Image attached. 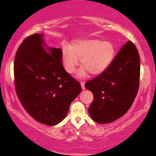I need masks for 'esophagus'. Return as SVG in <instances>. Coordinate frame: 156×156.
<instances>
[{"mask_svg":"<svg viewBox=\"0 0 156 156\" xmlns=\"http://www.w3.org/2000/svg\"><path fill=\"white\" fill-rule=\"evenodd\" d=\"M81 85L82 89L84 90L85 89V87H84V82H81Z\"/></svg>","mask_w":156,"mask_h":156,"instance_id":"1","label":"esophagus"}]
</instances>
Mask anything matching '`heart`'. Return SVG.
<instances>
[{
  "label": "heart",
  "mask_w": 156,
  "mask_h": 156,
  "mask_svg": "<svg viewBox=\"0 0 156 156\" xmlns=\"http://www.w3.org/2000/svg\"><path fill=\"white\" fill-rule=\"evenodd\" d=\"M115 48L111 41L93 39L73 42L69 49L62 50V61L65 69L73 73L79 64L83 66L77 77L83 78L88 72L91 75L101 74L110 66L115 56Z\"/></svg>",
  "instance_id": "b5f03b06"
}]
</instances>
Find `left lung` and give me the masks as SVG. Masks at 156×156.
Instances as JSON below:
<instances>
[{
  "mask_svg": "<svg viewBox=\"0 0 156 156\" xmlns=\"http://www.w3.org/2000/svg\"><path fill=\"white\" fill-rule=\"evenodd\" d=\"M139 79V55L129 41L104 72L85 84L94 95L88 108L92 119L99 124H108L123 116L134 101Z\"/></svg>",
  "mask_w": 156,
  "mask_h": 156,
  "instance_id": "obj_1",
  "label": "left lung"
}]
</instances>
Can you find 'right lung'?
Instances as JSON below:
<instances>
[{
    "label": "right lung",
    "mask_w": 156,
    "mask_h": 156,
    "mask_svg": "<svg viewBox=\"0 0 156 156\" xmlns=\"http://www.w3.org/2000/svg\"><path fill=\"white\" fill-rule=\"evenodd\" d=\"M43 37L34 34L19 47L14 60L15 87L19 100L33 119L55 126L67 115L81 87L64 69L61 49L49 48Z\"/></svg>",
    "instance_id": "obj_1"
}]
</instances>
